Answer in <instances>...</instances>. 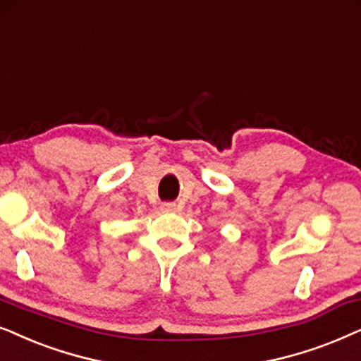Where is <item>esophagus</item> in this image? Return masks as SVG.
<instances>
[{
    "label": "esophagus",
    "mask_w": 361,
    "mask_h": 361,
    "mask_svg": "<svg viewBox=\"0 0 361 361\" xmlns=\"http://www.w3.org/2000/svg\"><path fill=\"white\" fill-rule=\"evenodd\" d=\"M161 211H165V213H173V211H176V204L175 203H163Z\"/></svg>",
    "instance_id": "1"
}]
</instances>
